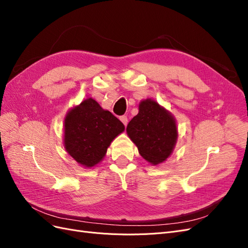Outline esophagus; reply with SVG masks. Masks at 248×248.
I'll use <instances>...</instances> for the list:
<instances>
[{
    "label": "esophagus",
    "instance_id": "1",
    "mask_svg": "<svg viewBox=\"0 0 248 248\" xmlns=\"http://www.w3.org/2000/svg\"><path fill=\"white\" fill-rule=\"evenodd\" d=\"M120 120H121V122L126 126L127 123H128V118H127L126 116H121L120 117Z\"/></svg>",
    "mask_w": 248,
    "mask_h": 248
}]
</instances>
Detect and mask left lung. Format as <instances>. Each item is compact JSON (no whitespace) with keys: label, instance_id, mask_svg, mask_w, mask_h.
Instances as JSON below:
<instances>
[{"label":"left lung","instance_id":"left-lung-1","mask_svg":"<svg viewBox=\"0 0 248 248\" xmlns=\"http://www.w3.org/2000/svg\"><path fill=\"white\" fill-rule=\"evenodd\" d=\"M126 131L142 158L154 166L171 154L178 139L174 116L152 99L140 101L139 114L131 119Z\"/></svg>","mask_w":248,"mask_h":248}]
</instances>
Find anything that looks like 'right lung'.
I'll return each instance as SVG.
<instances>
[{"instance_id":"right-lung-1","label":"right lung","mask_w":248,"mask_h":248,"mask_svg":"<svg viewBox=\"0 0 248 248\" xmlns=\"http://www.w3.org/2000/svg\"><path fill=\"white\" fill-rule=\"evenodd\" d=\"M124 129L123 123L110 111L88 98L67 112L64 146L80 166L92 168L103 159L110 142Z\"/></svg>"}]
</instances>
